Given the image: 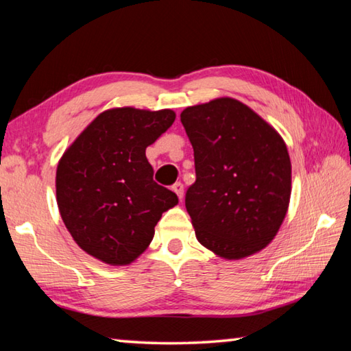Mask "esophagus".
<instances>
[{
	"label": "esophagus",
	"instance_id": "obj_1",
	"mask_svg": "<svg viewBox=\"0 0 351 351\" xmlns=\"http://www.w3.org/2000/svg\"><path fill=\"white\" fill-rule=\"evenodd\" d=\"M171 190H173V192L178 195V198L182 199V197H184V186H182L181 182H175L173 186H171Z\"/></svg>",
	"mask_w": 351,
	"mask_h": 351
}]
</instances>
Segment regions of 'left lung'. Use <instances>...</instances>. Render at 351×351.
<instances>
[{
    "mask_svg": "<svg viewBox=\"0 0 351 351\" xmlns=\"http://www.w3.org/2000/svg\"><path fill=\"white\" fill-rule=\"evenodd\" d=\"M181 122L193 147L197 181L186 209L204 247L226 260L274 240L291 198L287 144L263 117L232 97L187 106Z\"/></svg>",
    "mask_w": 351,
    "mask_h": 351,
    "instance_id": "8db88e82",
    "label": "left lung"
}]
</instances>
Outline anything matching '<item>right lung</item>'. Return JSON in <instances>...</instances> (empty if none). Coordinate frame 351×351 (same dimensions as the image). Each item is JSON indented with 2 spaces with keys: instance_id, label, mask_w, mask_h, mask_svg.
I'll use <instances>...</instances> for the list:
<instances>
[{
  "instance_id": "right-lung-1",
  "label": "right lung",
  "mask_w": 351,
  "mask_h": 351,
  "mask_svg": "<svg viewBox=\"0 0 351 351\" xmlns=\"http://www.w3.org/2000/svg\"><path fill=\"white\" fill-rule=\"evenodd\" d=\"M173 110L110 108L64 150L57 165V206L71 237L91 257L133 263L150 246L154 226L178 204L153 181L145 148L175 122Z\"/></svg>"
}]
</instances>
